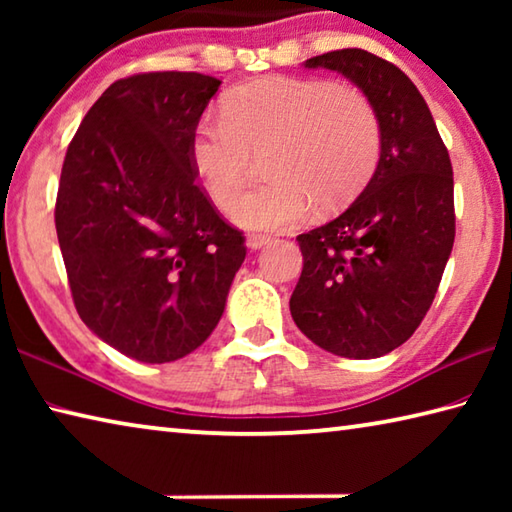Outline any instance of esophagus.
Instances as JSON below:
<instances>
[{
    "label": "esophagus",
    "instance_id": "esophagus-1",
    "mask_svg": "<svg viewBox=\"0 0 512 512\" xmlns=\"http://www.w3.org/2000/svg\"><path fill=\"white\" fill-rule=\"evenodd\" d=\"M268 241H271V237H268V235H248L246 244H248L250 250H259L262 246H266Z\"/></svg>",
    "mask_w": 512,
    "mask_h": 512
}]
</instances>
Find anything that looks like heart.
Masks as SVG:
<instances>
[{
	"mask_svg": "<svg viewBox=\"0 0 512 512\" xmlns=\"http://www.w3.org/2000/svg\"><path fill=\"white\" fill-rule=\"evenodd\" d=\"M381 128L359 88L343 81L264 76L225 94L221 117L205 115L189 137V164L216 207L244 187L253 153L264 151L262 185L230 207L248 230H277L350 203L379 160Z\"/></svg>",
	"mask_w": 512,
	"mask_h": 512,
	"instance_id": "1",
	"label": "heart"
}]
</instances>
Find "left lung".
<instances>
[{"label": "left lung", "instance_id": "1", "mask_svg": "<svg viewBox=\"0 0 512 512\" xmlns=\"http://www.w3.org/2000/svg\"><path fill=\"white\" fill-rule=\"evenodd\" d=\"M305 67L339 72L366 94L381 151L357 201L296 237L305 262L291 316L318 348L377 359L411 339L436 298L456 235L452 162L400 67L363 49L327 51Z\"/></svg>", "mask_w": 512, "mask_h": 512}]
</instances>
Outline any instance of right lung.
Listing matches in <instances>:
<instances>
[{"instance_id":"obj_1","label":"right lung","mask_w":512,"mask_h":512,"mask_svg":"<svg viewBox=\"0 0 512 512\" xmlns=\"http://www.w3.org/2000/svg\"><path fill=\"white\" fill-rule=\"evenodd\" d=\"M219 85L198 72L115 81L60 171L54 216L74 307L101 341L144 363L203 345L246 259L244 232L221 219L189 164Z\"/></svg>"}]
</instances>
